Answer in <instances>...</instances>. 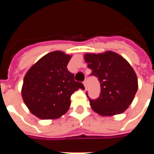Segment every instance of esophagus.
I'll return each instance as SVG.
<instances>
[{"label":"esophagus","mask_w":154,"mask_h":154,"mask_svg":"<svg viewBox=\"0 0 154 154\" xmlns=\"http://www.w3.org/2000/svg\"><path fill=\"white\" fill-rule=\"evenodd\" d=\"M83 85H84V87H85V88H86V87H87V81L86 80L83 82Z\"/></svg>","instance_id":"34e87169"}]
</instances>
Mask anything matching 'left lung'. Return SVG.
Listing matches in <instances>:
<instances>
[{
	"label": "left lung",
	"mask_w": 154,
	"mask_h": 154,
	"mask_svg": "<svg viewBox=\"0 0 154 154\" xmlns=\"http://www.w3.org/2000/svg\"><path fill=\"white\" fill-rule=\"evenodd\" d=\"M85 62L91 75L98 77L100 97L91 100V109L101 116H113L125 112L131 105L138 90L135 72L125 58L113 51L100 54L87 53Z\"/></svg>",
	"instance_id": "1"
}]
</instances>
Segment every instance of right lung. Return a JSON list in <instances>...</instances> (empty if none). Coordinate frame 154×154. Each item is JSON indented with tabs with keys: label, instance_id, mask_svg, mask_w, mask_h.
Returning <instances> with one entry per match:
<instances>
[{
	"label": "right lung",
	"instance_id": "1",
	"mask_svg": "<svg viewBox=\"0 0 154 154\" xmlns=\"http://www.w3.org/2000/svg\"><path fill=\"white\" fill-rule=\"evenodd\" d=\"M71 57L72 55L63 51L51 52L37 61L25 74L22 98L29 111L39 119H58L69 109L72 94L78 89H85L67 70Z\"/></svg>",
	"mask_w": 154,
	"mask_h": 154
}]
</instances>
